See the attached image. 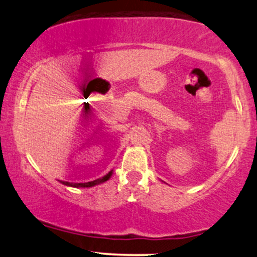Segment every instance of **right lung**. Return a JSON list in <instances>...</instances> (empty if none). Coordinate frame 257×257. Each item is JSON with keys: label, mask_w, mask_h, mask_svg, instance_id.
Here are the masks:
<instances>
[{"label": "right lung", "mask_w": 257, "mask_h": 257, "mask_svg": "<svg viewBox=\"0 0 257 257\" xmlns=\"http://www.w3.org/2000/svg\"><path fill=\"white\" fill-rule=\"evenodd\" d=\"M113 174V170H111L110 172H107L106 175L103 176L101 178H97L94 179V181H91V182H85V183H73V182H64V181H60L62 184L67 185V187H73V188H92L94 187V185H98V184H101L104 183V182L109 181L111 178V176Z\"/></svg>", "instance_id": "add662e5"}]
</instances>
